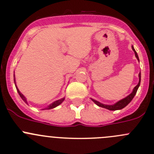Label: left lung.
Here are the masks:
<instances>
[{"mask_svg": "<svg viewBox=\"0 0 154 154\" xmlns=\"http://www.w3.org/2000/svg\"><path fill=\"white\" fill-rule=\"evenodd\" d=\"M132 49H133L134 52L135 56H136L137 59H138V61H139L138 55H137L136 51L134 50V48L133 46H132ZM139 79H140V80H139V83L136 86V87H135L134 88L133 92H132L129 95H128V96H127L126 97H125V98H123V99H122V100H119L118 102H117V103H115V104H114V105H106V104L100 103V102L97 101V100H94V99H92V98H91V99H92V101H93L94 103L96 104V105L98 106L103 107V108L107 109H109V110L115 111V110L122 109H123L124 107L128 105V104L131 101L132 99L134 98V97L135 95H136L137 91V90H138L139 87H140V81H141V72H140V73H139Z\"/></svg>", "mask_w": 154, "mask_h": 154, "instance_id": "1", "label": "left lung"}]
</instances>
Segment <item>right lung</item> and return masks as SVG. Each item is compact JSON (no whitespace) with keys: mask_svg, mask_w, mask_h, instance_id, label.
<instances>
[{"mask_svg":"<svg viewBox=\"0 0 154 154\" xmlns=\"http://www.w3.org/2000/svg\"><path fill=\"white\" fill-rule=\"evenodd\" d=\"M14 82H15V79H14ZM15 87H16V89H17V92H18V93H19L20 96L21 98H22L23 100V101L25 102V103H26L28 104V103H27V100H26V97H24V95H23V94L21 93L20 92V90H18V88L17 87V86H16V84H15ZM64 97H63V98L59 99V100H56L55 102H54V103H53L50 104V105H49L48 106L46 107V108H45V109H54V108H55V107H57V106H59V104L62 103V102L64 101Z\"/></svg>","mask_w":154,"mask_h":154,"instance_id":"add662e5","label":"right lung"}]
</instances>
